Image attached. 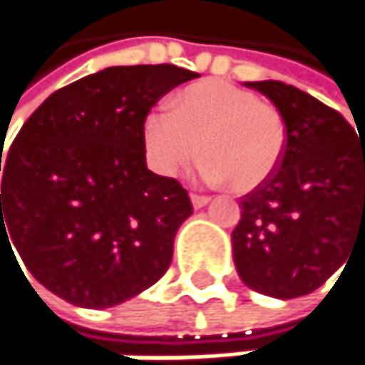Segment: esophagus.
<instances>
[{"mask_svg": "<svg viewBox=\"0 0 365 365\" xmlns=\"http://www.w3.org/2000/svg\"><path fill=\"white\" fill-rule=\"evenodd\" d=\"M190 200H192V207H194V209H202L205 205H209V202H211V198H209V196H200V194H192V196H190Z\"/></svg>", "mask_w": 365, "mask_h": 365, "instance_id": "1", "label": "esophagus"}]
</instances>
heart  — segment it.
I'll return each instance as SVG.
<instances>
[{
  "label": "heart",
  "mask_w": 365,
  "mask_h": 365,
  "mask_svg": "<svg viewBox=\"0 0 365 365\" xmlns=\"http://www.w3.org/2000/svg\"><path fill=\"white\" fill-rule=\"evenodd\" d=\"M209 182H230L235 192L262 187L281 167L287 130L272 106L224 80L196 82L173 99V113L154 110L143 122L150 167L173 178L200 156Z\"/></svg>",
  "instance_id": "b5f03b06"
}]
</instances>
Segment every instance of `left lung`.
<instances>
[{"mask_svg":"<svg viewBox=\"0 0 365 365\" xmlns=\"http://www.w3.org/2000/svg\"><path fill=\"white\" fill-rule=\"evenodd\" d=\"M245 86L272 101L287 143L277 173L241 200L232 257L247 287L289 300L324 285L353 243L365 241V141L338 111L296 86Z\"/></svg>","mask_w":365,"mask_h":365,"instance_id":"left-lung-1","label":"left lung"}]
</instances>
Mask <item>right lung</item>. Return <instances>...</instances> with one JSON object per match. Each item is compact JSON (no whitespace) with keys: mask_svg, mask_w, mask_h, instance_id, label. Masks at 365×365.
Segmentation results:
<instances>
[{"mask_svg":"<svg viewBox=\"0 0 365 365\" xmlns=\"http://www.w3.org/2000/svg\"><path fill=\"white\" fill-rule=\"evenodd\" d=\"M194 78L175 65L108 67L52 93L0 154V252L14 245L46 289L84 309L154 285L192 202L148 169L143 122Z\"/></svg>","mask_w":365,"mask_h":365,"instance_id":"1","label":"right lung"}]
</instances>
